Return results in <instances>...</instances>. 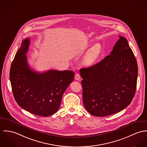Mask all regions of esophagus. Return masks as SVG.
<instances>
[{
    "instance_id": "1",
    "label": "esophagus",
    "mask_w": 147,
    "mask_h": 147,
    "mask_svg": "<svg viewBox=\"0 0 147 147\" xmlns=\"http://www.w3.org/2000/svg\"><path fill=\"white\" fill-rule=\"evenodd\" d=\"M81 78V77H80V75L79 74H76L75 75V79L76 80H80Z\"/></svg>"
}]
</instances>
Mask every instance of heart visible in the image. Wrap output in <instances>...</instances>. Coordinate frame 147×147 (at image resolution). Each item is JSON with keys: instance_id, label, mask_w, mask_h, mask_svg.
<instances>
[{"instance_id": "heart-1", "label": "heart", "mask_w": 147, "mask_h": 147, "mask_svg": "<svg viewBox=\"0 0 147 147\" xmlns=\"http://www.w3.org/2000/svg\"><path fill=\"white\" fill-rule=\"evenodd\" d=\"M102 53V47L100 45H96L92 46L85 54L83 59V63L87 66L95 64Z\"/></svg>"}]
</instances>
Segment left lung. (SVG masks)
<instances>
[{
	"label": "left lung",
	"instance_id": "obj_1",
	"mask_svg": "<svg viewBox=\"0 0 147 147\" xmlns=\"http://www.w3.org/2000/svg\"><path fill=\"white\" fill-rule=\"evenodd\" d=\"M119 36L110 55L94 65L80 69L83 105L95 116L105 117L122 111L135 94L136 60L127 39Z\"/></svg>",
	"mask_w": 147,
	"mask_h": 147
}]
</instances>
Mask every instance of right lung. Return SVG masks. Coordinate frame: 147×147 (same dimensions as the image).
I'll list each match as a JSON object with an SVG mask.
<instances>
[{
  "instance_id": "obj_1",
  "label": "right lung",
  "mask_w": 147,
  "mask_h": 147,
  "mask_svg": "<svg viewBox=\"0 0 147 147\" xmlns=\"http://www.w3.org/2000/svg\"><path fill=\"white\" fill-rule=\"evenodd\" d=\"M30 39L22 40L11 66L9 78L15 99L22 109L32 114L48 117L55 113L63 95L73 81L71 70H49L38 73L31 69L27 60Z\"/></svg>"
}]
</instances>
